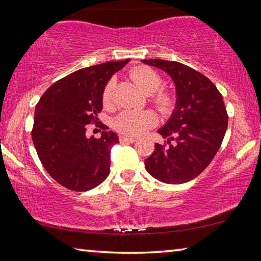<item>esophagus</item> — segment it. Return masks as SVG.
Instances as JSON below:
<instances>
[{
  "mask_svg": "<svg viewBox=\"0 0 261 261\" xmlns=\"http://www.w3.org/2000/svg\"><path fill=\"white\" fill-rule=\"evenodd\" d=\"M120 140L122 143H135L137 140L135 137H129V136H121L120 137Z\"/></svg>",
  "mask_w": 261,
  "mask_h": 261,
  "instance_id": "34e87169",
  "label": "esophagus"
}]
</instances>
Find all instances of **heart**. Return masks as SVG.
<instances>
[{"mask_svg":"<svg viewBox=\"0 0 261 261\" xmlns=\"http://www.w3.org/2000/svg\"><path fill=\"white\" fill-rule=\"evenodd\" d=\"M130 76L145 93L151 94L154 92L151 96V101L160 112L167 113L173 108L175 103L174 95L166 90H159L162 85L163 79L156 70L141 65L132 69ZM114 87V79H110L105 85L102 91V102L105 106L113 103ZM156 121V115L152 110H124L115 118L114 126L123 135L139 136L149 127L155 125Z\"/></svg>","mask_w":261,"mask_h":261,"instance_id":"1","label":"heart"}]
</instances>
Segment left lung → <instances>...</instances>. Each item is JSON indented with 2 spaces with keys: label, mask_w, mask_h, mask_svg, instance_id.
<instances>
[{
  "label": "left lung",
  "mask_w": 261,
  "mask_h": 261,
  "mask_svg": "<svg viewBox=\"0 0 261 261\" xmlns=\"http://www.w3.org/2000/svg\"><path fill=\"white\" fill-rule=\"evenodd\" d=\"M166 71L176 85V109L158 132L165 144L145 160L149 175L167 184H182L196 178L213 160L228 126L222 95L204 74L174 61L144 60Z\"/></svg>",
  "instance_id": "1"
}]
</instances>
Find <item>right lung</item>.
<instances>
[{
  "label": "right lung",
  "instance_id": "obj_1",
  "mask_svg": "<svg viewBox=\"0 0 261 261\" xmlns=\"http://www.w3.org/2000/svg\"><path fill=\"white\" fill-rule=\"evenodd\" d=\"M130 61L83 68L48 88L35 106L32 140L47 173L71 191H88L107 178L110 148L118 137L103 126L100 138L86 136L98 123L102 91L109 78Z\"/></svg>",
  "mask_w": 261,
  "mask_h": 261
}]
</instances>
